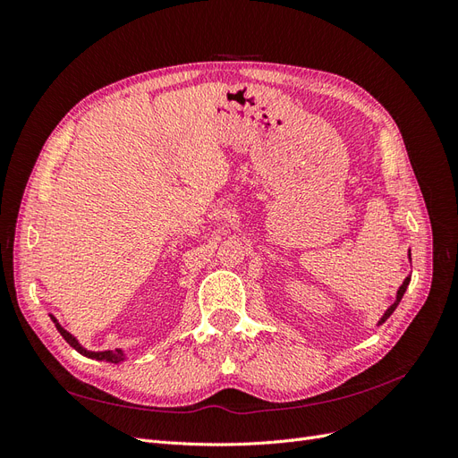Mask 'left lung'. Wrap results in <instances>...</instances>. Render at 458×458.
Wrapping results in <instances>:
<instances>
[{"instance_id":"obj_1","label":"left lung","mask_w":458,"mask_h":458,"mask_svg":"<svg viewBox=\"0 0 458 458\" xmlns=\"http://www.w3.org/2000/svg\"><path fill=\"white\" fill-rule=\"evenodd\" d=\"M409 259H411V250H409ZM409 283H411V275H407L405 276V281H403V284H401L399 288H397V294H395V301L392 303L390 308H387L386 311H384V315L378 318V323H377V327H380V325H384L386 321H387V317H390L394 311H395V308L399 306V301H401V298H403V294H405V290H407V286H409Z\"/></svg>"}]
</instances>
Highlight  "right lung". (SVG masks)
Returning a JSON list of instances; mask_svg holds the SVG:
<instances>
[{
  "label": "right lung",
  "mask_w": 458,
  "mask_h": 458,
  "mask_svg": "<svg viewBox=\"0 0 458 458\" xmlns=\"http://www.w3.org/2000/svg\"><path fill=\"white\" fill-rule=\"evenodd\" d=\"M49 317H51V321L55 323V327H57V330L61 332V336H63L68 344H71L78 353L86 355V357H89V359H97V361H106V363H113V365H118V363H122V361H126V359H130L128 352L122 350V348L105 350V352H91V350L84 348V345L80 344V340H78L74 335H71V332H68V330L59 323L57 317H53V315H49Z\"/></svg>",
  "instance_id": "right-lung-1"
}]
</instances>
